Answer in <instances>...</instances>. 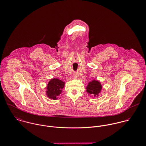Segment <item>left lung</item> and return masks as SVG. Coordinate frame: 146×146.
I'll use <instances>...</instances> for the list:
<instances>
[{
	"label": "left lung",
	"instance_id": "left-lung-1",
	"mask_svg": "<svg viewBox=\"0 0 146 146\" xmlns=\"http://www.w3.org/2000/svg\"><path fill=\"white\" fill-rule=\"evenodd\" d=\"M101 89L102 86L100 83L98 81L94 80L89 83L86 88V92L89 94L96 96L100 93Z\"/></svg>",
	"mask_w": 146,
	"mask_h": 146
}]
</instances>
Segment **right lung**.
<instances>
[{
  "mask_svg": "<svg viewBox=\"0 0 146 146\" xmlns=\"http://www.w3.org/2000/svg\"><path fill=\"white\" fill-rule=\"evenodd\" d=\"M64 83L57 79H52L48 84L46 94L49 98L56 100L62 92Z\"/></svg>",
  "mask_w": 146,
  "mask_h": 146,
  "instance_id": "1",
  "label": "right lung"
}]
</instances>
